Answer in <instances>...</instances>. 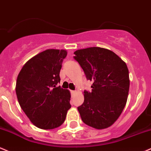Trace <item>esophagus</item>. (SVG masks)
Wrapping results in <instances>:
<instances>
[{
	"instance_id": "obj_1",
	"label": "esophagus",
	"mask_w": 151,
	"mask_h": 151,
	"mask_svg": "<svg viewBox=\"0 0 151 151\" xmlns=\"http://www.w3.org/2000/svg\"><path fill=\"white\" fill-rule=\"evenodd\" d=\"M71 93H72L73 95L76 94V91H71Z\"/></svg>"
}]
</instances>
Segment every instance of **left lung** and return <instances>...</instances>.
<instances>
[{
	"mask_svg": "<svg viewBox=\"0 0 151 151\" xmlns=\"http://www.w3.org/2000/svg\"><path fill=\"white\" fill-rule=\"evenodd\" d=\"M74 59L93 82L78 107L83 122L96 129L112 126L126 106L130 87L126 63L108 49L91 47L74 52Z\"/></svg>",
	"mask_w": 151,
	"mask_h": 151,
	"instance_id": "8db88e82",
	"label": "left lung"
}]
</instances>
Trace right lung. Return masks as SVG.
I'll return each mask as SVG.
<instances>
[{"instance_id": "obj_1", "label": "right lung", "mask_w": 151, "mask_h": 151, "mask_svg": "<svg viewBox=\"0 0 151 151\" xmlns=\"http://www.w3.org/2000/svg\"><path fill=\"white\" fill-rule=\"evenodd\" d=\"M65 50L48 49L28 60L18 74L16 93L23 112L44 130L60 126L71 108L70 93L57 87Z\"/></svg>"}]
</instances>
